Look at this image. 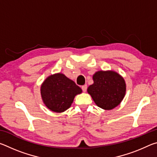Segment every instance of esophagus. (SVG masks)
<instances>
[{"label":"esophagus","mask_w":157,"mask_h":157,"mask_svg":"<svg viewBox=\"0 0 157 157\" xmlns=\"http://www.w3.org/2000/svg\"><path fill=\"white\" fill-rule=\"evenodd\" d=\"M82 89L84 92H86V89H87V85L84 84V85H83V86H82Z\"/></svg>","instance_id":"1"}]
</instances>
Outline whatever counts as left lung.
<instances>
[{
  "label": "left lung",
  "mask_w": 157,
  "mask_h": 157,
  "mask_svg": "<svg viewBox=\"0 0 157 157\" xmlns=\"http://www.w3.org/2000/svg\"><path fill=\"white\" fill-rule=\"evenodd\" d=\"M94 83L87 89L98 107L110 110L117 107L125 94L124 79L113 71H98L93 76Z\"/></svg>",
  "instance_id": "obj_1"
}]
</instances>
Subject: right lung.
Wrapping results in <instances>:
<instances>
[{
  "label": "right lung",
  "mask_w": 157,
  "mask_h": 157,
  "mask_svg": "<svg viewBox=\"0 0 157 157\" xmlns=\"http://www.w3.org/2000/svg\"><path fill=\"white\" fill-rule=\"evenodd\" d=\"M82 89L62 73L48 77L41 87L42 99L46 107L55 112H63L71 107L76 95Z\"/></svg>",
  "instance_id": "1"
}]
</instances>
